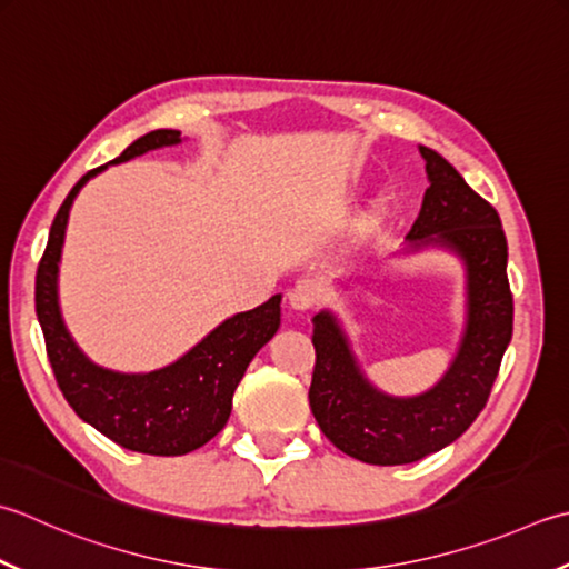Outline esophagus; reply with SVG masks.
I'll list each match as a JSON object with an SVG mask.
<instances>
[{
  "mask_svg": "<svg viewBox=\"0 0 569 569\" xmlns=\"http://www.w3.org/2000/svg\"><path fill=\"white\" fill-rule=\"evenodd\" d=\"M288 303H291L293 310H310L316 306V291L308 283H296L288 291Z\"/></svg>",
  "mask_w": 569,
  "mask_h": 569,
  "instance_id": "34e87169",
  "label": "esophagus"
}]
</instances>
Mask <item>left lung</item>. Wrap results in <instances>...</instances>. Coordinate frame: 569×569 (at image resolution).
I'll return each mask as SVG.
<instances>
[{
  "mask_svg": "<svg viewBox=\"0 0 569 569\" xmlns=\"http://www.w3.org/2000/svg\"><path fill=\"white\" fill-rule=\"evenodd\" d=\"M429 187L409 231L411 249L447 247L469 273V320L443 380L409 399L387 397L365 380L348 338L330 313L313 318L316 367L308 399L320 431L352 459L399 466L449 447L481 415L513 338L508 243L498 211L453 167L421 144Z\"/></svg>",
  "mask_w": 569,
  "mask_h": 569,
  "instance_id": "1",
  "label": "left lung"
}]
</instances>
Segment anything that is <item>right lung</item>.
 Listing matches in <instances>:
<instances>
[{
  "mask_svg": "<svg viewBox=\"0 0 569 569\" xmlns=\"http://www.w3.org/2000/svg\"><path fill=\"white\" fill-rule=\"evenodd\" d=\"M180 142V130H152L122 150L113 162H126L164 144ZM106 164L86 172L73 184L53 217L49 243L37 269V316L47 342L56 385L66 402L93 429L118 447L152 453L182 456L204 447L224 429L231 415V397L253 355L281 326V296L263 306L237 313L194 345L184 358L148 375H122L93 365L76 348L63 328L56 298V273L63 247L66 221L73 197Z\"/></svg>",
  "mask_w": 569,
  "mask_h": 569,
  "instance_id": "obj_1",
  "label": "right lung"
}]
</instances>
